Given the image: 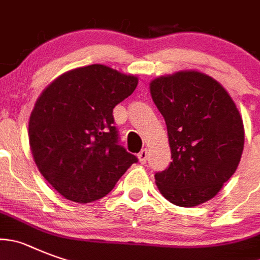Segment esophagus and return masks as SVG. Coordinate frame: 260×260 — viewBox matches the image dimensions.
Returning <instances> with one entry per match:
<instances>
[{
    "label": "esophagus",
    "mask_w": 260,
    "mask_h": 260,
    "mask_svg": "<svg viewBox=\"0 0 260 260\" xmlns=\"http://www.w3.org/2000/svg\"><path fill=\"white\" fill-rule=\"evenodd\" d=\"M147 158H148V151L147 149H142L138 154V159H139L140 164H146L147 162Z\"/></svg>",
    "instance_id": "34e87169"
}]
</instances>
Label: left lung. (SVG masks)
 Masks as SVG:
<instances>
[{
  "label": "left lung",
  "mask_w": 260,
  "mask_h": 260,
  "mask_svg": "<svg viewBox=\"0 0 260 260\" xmlns=\"http://www.w3.org/2000/svg\"><path fill=\"white\" fill-rule=\"evenodd\" d=\"M149 91L165 118L173 158L154 175L157 188L182 208L209 201L241 159L245 130L239 108L215 78L199 71L153 78Z\"/></svg>",
  "instance_id": "1"
}]
</instances>
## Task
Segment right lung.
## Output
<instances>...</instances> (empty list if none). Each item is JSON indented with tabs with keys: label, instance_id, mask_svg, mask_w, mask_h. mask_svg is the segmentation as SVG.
<instances>
[{
	"label": "right lung",
	"instance_id": "obj_1",
	"mask_svg": "<svg viewBox=\"0 0 260 260\" xmlns=\"http://www.w3.org/2000/svg\"><path fill=\"white\" fill-rule=\"evenodd\" d=\"M138 81L91 64L64 72L37 98L28 123L30 151L42 177L67 200L102 199L138 161L117 144L112 114Z\"/></svg>",
	"mask_w": 260,
	"mask_h": 260
}]
</instances>
